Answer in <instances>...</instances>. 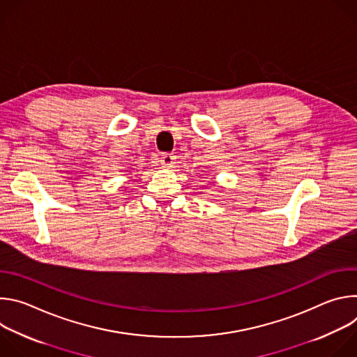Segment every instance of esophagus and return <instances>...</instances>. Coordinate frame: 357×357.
Wrapping results in <instances>:
<instances>
[{"mask_svg":"<svg viewBox=\"0 0 357 357\" xmlns=\"http://www.w3.org/2000/svg\"><path fill=\"white\" fill-rule=\"evenodd\" d=\"M175 155H172V154H164L162 157H161V165L164 167V168H174V165H175Z\"/></svg>","mask_w":357,"mask_h":357,"instance_id":"34e87169","label":"esophagus"}]
</instances>
